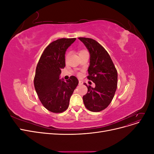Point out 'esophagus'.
<instances>
[{
	"mask_svg": "<svg viewBox=\"0 0 154 154\" xmlns=\"http://www.w3.org/2000/svg\"><path fill=\"white\" fill-rule=\"evenodd\" d=\"M83 82L82 80H79V85H82Z\"/></svg>",
	"mask_w": 154,
	"mask_h": 154,
	"instance_id": "esophagus-1",
	"label": "esophagus"
}]
</instances>
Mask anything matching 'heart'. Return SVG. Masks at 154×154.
<instances>
[{
  "label": "heart",
  "mask_w": 154,
  "mask_h": 154,
  "mask_svg": "<svg viewBox=\"0 0 154 154\" xmlns=\"http://www.w3.org/2000/svg\"><path fill=\"white\" fill-rule=\"evenodd\" d=\"M85 51H85V50H83V49L80 50V51H79V54L82 53H83V52H85ZM68 55H69V53H67L66 54V58H67Z\"/></svg>",
  "instance_id": "heart-1"
}]
</instances>
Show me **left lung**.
Returning a JSON list of instances; mask_svg holds the SVG:
<instances>
[{"mask_svg": "<svg viewBox=\"0 0 154 154\" xmlns=\"http://www.w3.org/2000/svg\"><path fill=\"white\" fill-rule=\"evenodd\" d=\"M90 53V66L88 69L89 80L95 83V87L85 84L87 93L83 96L86 108L97 112L109 105L114 96L118 85V72L110 55L97 41L80 37Z\"/></svg>", "mask_w": 154, "mask_h": 154, "instance_id": "8db88e82", "label": "left lung"}]
</instances>
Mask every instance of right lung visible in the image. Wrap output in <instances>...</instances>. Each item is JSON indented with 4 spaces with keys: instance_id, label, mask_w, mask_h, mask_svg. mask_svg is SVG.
Instances as JSON below:
<instances>
[{
    "instance_id": "right-lung-1",
    "label": "right lung",
    "mask_w": 154,
    "mask_h": 154,
    "mask_svg": "<svg viewBox=\"0 0 154 154\" xmlns=\"http://www.w3.org/2000/svg\"><path fill=\"white\" fill-rule=\"evenodd\" d=\"M76 38H60L44 49L36 68L34 85L42 104L51 112L61 113L69 107V101L78 84L71 76L64 82L60 79L61 69L66 66L65 54Z\"/></svg>"
}]
</instances>
